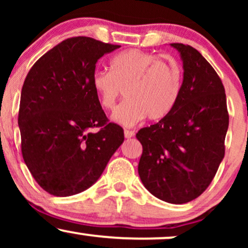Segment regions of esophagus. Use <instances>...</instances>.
<instances>
[{"label": "esophagus", "mask_w": 248, "mask_h": 248, "mask_svg": "<svg viewBox=\"0 0 248 248\" xmlns=\"http://www.w3.org/2000/svg\"><path fill=\"white\" fill-rule=\"evenodd\" d=\"M135 135V132L134 130H129V129H124V138L126 139H130Z\"/></svg>", "instance_id": "1"}]
</instances>
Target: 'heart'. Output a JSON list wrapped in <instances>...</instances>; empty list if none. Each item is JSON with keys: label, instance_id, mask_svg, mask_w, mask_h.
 I'll use <instances>...</instances> for the list:
<instances>
[{"label": "heart", "instance_id": "1", "mask_svg": "<svg viewBox=\"0 0 248 248\" xmlns=\"http://www.w3.org/2000/svg\"><path fill=\"white\" fill-rule=\"evenodd\" d=\"M92 87L101 107L110 110L124 90V100L115 108L113 120L126 127L147 118L157 121L173 109L181 94L182 70L171 57L156 58L140 49H128L109 62L108 71H95Z\"/></svg>", "mask_w": 248, "mask_h": 248}]
</instances>
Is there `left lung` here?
Listing matches in <instances>:
<instances>
[{
    "label": "left lung",
    "mask_w": 248,
    "mask_h": 248,
    "mask_svg": "<svg viewBox=\"0 0 248 248\" xmlns=\"http://www.w3.org/2000/svg\"><path fill=\"white\" fill-rule=\"evenodd\" d=\"M183 61V84L173 109L136 139L142 144L139 175L155 197L184 204L202 195L225 155L229 128L221 79L197 50L172 43Z\"/></svg>",
    "instance_id": "obj_1"
}]
</instances>
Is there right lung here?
<instances>
[{
  "label": "right lung",
  "instance_id": "1",
  "mask_svg": "<svg viewBox=\"0 0 248 248\" xmlns=\"http://www.w3.org/2000/svg\"><path fill=\"white\" fill-rule=\"evenodd\" d=\"M118 47L71 37L27 75L18 110L22 156L50 195L67 197L93 186L124 142V129L108 120L92 87L96 62Z\"/></svg>",
  "mask_w": 248,
  "mask_h": 248
}]
</instances>
